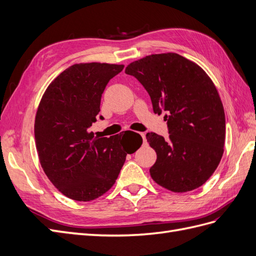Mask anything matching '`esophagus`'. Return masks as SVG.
<instances>
[{
    "label": "esophagus",
    "instance_id": "34e87169",
    "mask_svg": "<svg viewBox=\"0 0 256 256\" xmlns=\"http://www.w3.org/2000/svg\"><path fill=\"white\" fill-rule=\"evenodd\" d=\"M141 134V136H142V138H143V142H144V144L146 143V138H145V134Z\"/></svg>",
    "mask_w": 256,
    "mask_h": 256
}]
</instances>
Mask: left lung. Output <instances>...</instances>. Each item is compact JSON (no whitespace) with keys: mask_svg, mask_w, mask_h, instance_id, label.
<instances>
[{"mask_svg":"<svg viewBox=\"0 0 256 256\" xmlns=\"http://www.w3.org/2000/svg\"><path fill=\"white\" fill-rule=\"evenodd\" d=\"M125 72L148 92L154 113L166 112L168 138L146 134L157 152L152 178L173 192L200 187L219 166L226 141V115L212 81L198 65L176 53L143 58Z\"/></svg>","mask_w":256,"mask_h":256,"instance_id":"obj_1","label":"left lung"}]
</instances>
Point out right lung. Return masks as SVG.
<instances>
[{"mask_svg": "<svg viewBox=\"0 0 256 256\" xmlns=\"http://www.w3.org/2000/svg\"><path fill=\"white\" fill-rule=\"evenodd\" d=\"M124 65H72L48 86L35 118V141L44 172L67 198L88 202L114 184L127 154L132 131L97 138L88 128L96 122L102 92ZM100 120H104L100 116ZM138 149H136V150Z\"/></svg>", "mask_w": 256, "mask_h": 256, "instance_id": "right-lung-1", "label": "right lung"}]
</instances>
